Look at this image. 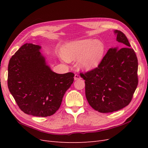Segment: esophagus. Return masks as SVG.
Listing matches in <instances>:
<instances>
[{
  "mask_svg": "<svg viewBox=\"0 0 148 148\" xmlns=\"http://www.w3.org/2000/svg\"><path fill=\"white\" fill-rule=\"evenodd\" d=\"M74 79H75V80H78V79H81V77H80V76L78 74H75V77H74Z\"/></svg>",
  "mask_w": 148,
  "mask_h": 148,
  "instance_id": "1",
  "label": "esophagus"
}]
</instances>
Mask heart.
Segmentation results:
<instances>
[{
  "mask_svg": "<svg viewBox=\"0 0 148 148\" xmlns=\"http://www.w3.org/2000/svg\"><path fill=\"white\" fill-rule=\"evenodd\" d=\"M105 46L95 39H84L66 44L62 49V56L67 60L79 59L78 65L85 71L95 69L104 58Z\"/></svg>",
  "mask_w": 148,
  "mask_h": 148,
  "instance_id": "1",
  "label": "heart"
}]
</instances>
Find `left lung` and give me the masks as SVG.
<instances>
[{
  "mask_svg": "<svg viewBox=\"0 0 148 148\" xmlns=\"http://www.w3.org/2000/svg\"><path fill=\"white\" fill-rule=\"evenodd\" d=\"M114 32L117 41L122 43L120 49H109L97 68L79 73L85 80L89 104L101 113L113 112L128 106L138 84L135 52L130 47L124 33L119 30Z\"/></svg>",
  "mask_w": 148,
  "mask_h": 148,
  "instance_id": "1",
  "label": "left lung"
}]
</instances>
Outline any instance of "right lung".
Returning a JSON list of instances; mask_svg holds the SVG:
<instances>
[{
  "instance_id": "add662e5",
  "label": "right lung",
  "mask_w": 148,
  "mask_h": 148,
  "mask_svg": "<svg viewBox=\"0 0 148 148\" xmlns=\"http://www.w3.org/2000/svg\"><path fill=\"white\" fill-rule=\"evenodd\" d=\"M41 46L26 43L13 55L8 66V88L24 113L45 117L59 109L74 73L51 70L39 52Z\"/></svg>"
}]
</instances>
